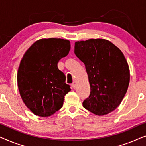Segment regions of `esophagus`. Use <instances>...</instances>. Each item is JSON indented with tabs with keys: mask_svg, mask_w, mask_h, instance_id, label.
Listing matches in <instances>:
<instances>
[{
	"mask_svg": "<svg viewBox=\"0 0 146 146\" xmlns=\"http://www.w3.org/2000/svg\"><path fill=\"white\" fill-rule=\"evenodd\" d=\"M72 88H73L74 89H75L76 88V86H77L76 82H73V83L72 84Z\"/></svg>",
	"mask_w": 146,
	"mask_h": 146,
	"instance_id": "esophagus-1",
	"label": "esophagus"
}]
</instances>
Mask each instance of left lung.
Listing matches in <instances>:
<instances>
[{
  "instance_id": "8db88e82",
  "label": "left lung",
  "mask_w": 146,
  "mask_h": 146,
  "mask_svg": "<svg viewBox=\"0 0 146 146\" xmlns=\"http://www.w3.org/2000/svg\"><path fill=\"white\" fill-rule=\"evenodd\" d=\"M74 54L85 64L90 94L83 107L98 115L111 112L120 104L129 82V69L123 54L104 39L76 42Z\"/></svg>"
}]
</instances>
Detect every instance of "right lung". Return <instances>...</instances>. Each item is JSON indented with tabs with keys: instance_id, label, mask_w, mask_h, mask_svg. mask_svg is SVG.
<instances>
[{
	"instance_id": "obj_1",
	"label": "right lung",
	"mask_w": 146,
	"mask_h": 146,
	"mask_svg": "<svg viewBox=\"0 0 146 146\" xmlns=\"http://www.w3.org/2000/svg\"><path fill=\"white\" fill-rule=\"evenodd\" d=\"M70 50L67 40L41 39L24 54L18 70V87L24 103L36 115L48 117L58 111L71 90L57 66Z\"/></svg>"
}]
</instances>
